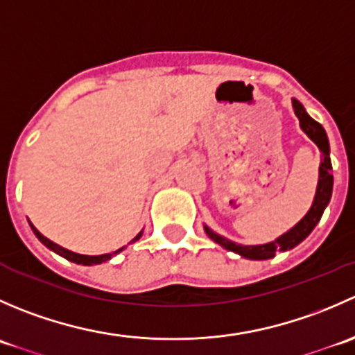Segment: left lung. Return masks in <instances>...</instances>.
I'll use <instances>...</instances> for the list:
<instances>
[{
    "mask_svg": "<svg viewBox=\"0 0 355 355\" xmlns=\"http://www.w3.org/2000/svg\"><path fill=\"white\" fill-rule=\"evenodd\" d=\"M293 111H295L297 118H299L300 128L306 132L307 137L314 142V144L320 148L321 151V163H320V178H318V189L316 196H314L313 206L307 211L306 216L299 221L293 228H290L287 234H284L282 237H278L277 241L270 242V244L263 245H241L235 244V242L228 241V239L221 237V235L214 234L211 228H207L204 225V230H206L207 237L213 239L216 244L225 247L227 250H232V252L241 254L242 257H247V259H271L275 257V252L277 250H290L295 245H299L311 232L314 230V227L318 225V221L323 216L324 207L328 206L331 198L333 191V175H331V159H330V144H328V137L324 128L321 127V123H318L316 120L307 114V111L304 110V106L300 105L297 99H292Z\"/></svg>",
    "mask_w": 355,
    "mask_h": 355,
    "instance_id": "obj_1",
    "label": "left lung"
}]
</instances>
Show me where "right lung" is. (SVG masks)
<instances>
[{
	"label": "right lung",
	"instance_id": "1",
	"mask_svg": "<svg viewBox=\"0 0 355 355\" xmlns=\"http://www.w3.org/2000/svg\"><path fill=\"white\" fill-rule=\"evenodd\" d=\"M31 228H32V232H34V234H35V237H37L39 241L42 242V244L48 247V249H51L53 252L60 254V256H63V257H65V259L71 261V263H75V264H84V266H92V264H101V263H105V261L111 259V257H113L114 254H118V252H121V250H123V247H121V249L114 250L113 254H101V256H84V254L71 252V250L65 249V247L55 244V242H51V241H49V239H46L44 235H42L41 232H39L37 228H35L32 223H31ZM141 237H142V230L139 232V234L135 235L134 239H132L130 244H132V242H137Z\"/></svg>",
	"mask_w": 355,
	"mask_h": 355
}]
</instances>
